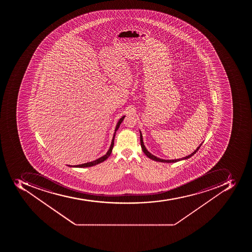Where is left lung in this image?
<instances>
[{
	"label": "left lung",
	"instance_id": "left-lung-1",
	"mask_svg": "<svg viewBox=\"0 0 252 252\" xmlns=\"http://www.w3.org/2000/svg\"><path fill=\"white\" fill-rule=\"evenodd\" d=\"M140 143H141V147H142V150H143V152H144L145 155H147V157H148L149 158L152 159V160H156V161H160V162H167V163H173V162H177V161H179V160H185V159H188L189 158H190V157L193 156V155L195 154V153L197 152V151H198V149L200 148L201 146H202V144H200V146H198V147H197L196 150L194 151V152L192 153V154H190V155H189V156L185 157V158H179V159H174V160H164V159H160L159 158H157L156 156H155V155H153L152 154H151V153L149 152L148 151H147V148H146V147L144 146V143H143V135H142V133H141L140 131Z\"/></svg>",
	"mask_w": 252,
	"mask_h": 252
}]
</instances>
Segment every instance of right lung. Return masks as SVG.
Here are the masks:
<instances>
[{
    "instance_id": "obj_1",
    "label": "right lung",
    "mask_w": 252,
    "mask_h": 252,
    "mask_svg": "<svg viewBox=\"0 0 252 252\" xmlns=\"http://www.w3.org/2000/svg\"><path fill=\"white\" fill-rule=\"evenodd\" d=\"M125 116L121 117V119L119 120V121L117 122V126H116L115 131H114V134H113V139H112L111 145H110V147H109V151H107V153L105 154L104 156L101 157L99 158H97V160H93V161H91V162H87L84 163V164H78V165H68L70 167H77V168H85V167H92L94 166V165H96V164H99V163L103 162L104 160H106V159L110 156L111 155L112 151H113V145H114V138H115L116 131L118 130L119 128L120 125H121V122L124 121V118H125Z\"/></svg>"
}]
</instances>
